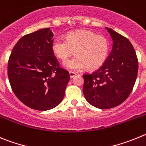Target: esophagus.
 Wrapping results in <instances>:
<instances>
[{
  "instance_id": "1",
  "label": "esophagus",
  "mask_w": 146,
  "mask_h": 146,
  "mask_svg": "<svg viewBox=\"0 0 146 146\" xmlns=\"http://www.w3.org/2000/svg\"><path fill=\"white\" fill-rule=\"evenodd\" d=\"M69 74H70V78H73V77L76 75V73H75V72H73V71H69Z\"/></svg>"
}]
</instances>
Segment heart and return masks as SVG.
<instances>
[{
  "label": "heart",
  "instance_id": "obj_1",
  "mask_svg": "<svg viewBox=\"0 0 146 146\" xmlns=\"http://www.w3.org/2000/svg\"><path fill=\"white\" fill-rule=\"evenodd\" d=\"M53 53L62 61L66 60L74 53L76 56L65 62L64 66L73 70H90L100 68L108 56L110 44L105 36L86 30L68 33L66 39L56 38L52 44Z\"/></svg>",
  "mask_w": 146,
  "mask_h": 146
}]
</instances>
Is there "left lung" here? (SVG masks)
I'll use <instances>...</instances> for the list:
<instances>
[{
	"mask_svg": "<svg viewBox=\"0 0 146 146\" xmlns=\"http://www.w3.org/2000/svg\"><path fill=\"white\" fill-rule=\"evenodd\" d=\"M113 48L105 63L95 72L83 75V93L89 104L108 109L121 104L130 94L138 72V60L130 41L106 27Z\"/></svg>",
	"mask_w": 146,
	"mask_h": 146,
	"instance_id": "left-lung-1",
	"label": "left lung"
}]
</instances>
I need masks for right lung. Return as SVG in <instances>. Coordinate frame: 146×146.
<instances>
[{
    "label": "right lung",
    "instance_id": "add662e5",
    "mask_svg": "<svg viewBox=\"0 0 146 146\" xmlns=\"http://www.w3.org/2000/svg\"><path fill=\"white\" fill-rule=\"evenodd\" d=\"M54 34L40 29L21 38L8 62V76L17 98L27 107L48 111L58 106L70 80L52 49Z\"/></svg>",
    "mask_w": 146,
    "mask_h": 146
}]
</instances>
